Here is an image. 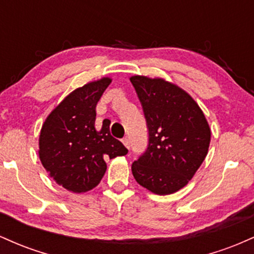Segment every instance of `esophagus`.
<instances>
[{
    "label": "esophagus",
    "instance_id": "obj_1",
    "mask_svg": "<svg viewBox=\"0 0 254 254\" xmlns=\"http://www.w3.org/2000/svg\"><path fill=\"white\" fill-rule=\"evenodd\" d=\"M122 142H123V144L125 145V147L127 148V149H129V148H130V141H129V138H127V137H125V138L122 139Z\"/></svg>",
    "mask_w": 254,
    "mask_h": 254
}]
</instances>
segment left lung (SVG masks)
Listing matches in <instances>:
<instances>
[{"mask_svg": "<svg viewBox=\"0 0 254 254\" xmlns=\"http://www.w3.org/2000/svg\"><path fill=\"white\" fill-rule=\"evenodd\" d=\"M147 119L145 153L131 166L136 182L160 196L179 191L208 154L211 131L193 98L161 77H130Z\"/></svg>", "mask_w": 254, "mask_h": 254, "instance_id": "1", "label": "left lung"}]
</instances>
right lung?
I'll return each instance as SVG.
<instances>
[{"mask_svg":"<svg viewBox=\"0 0 254 254\" xmlns=\"http://www.w3.org/2000/svg\"><path fill=\"white\" fill-rule=\"evenodd\" d=\"M110 77L92 81L72 90L51 111L39 136V159L58 185L83 193L100 183L106 159L127 154L123 143L110 133L109 119L95 127V107Z\"/></svg>","mask_w":254,"mask_h":254,"instance_id":"obj_1","label":"right lung"}]
</instances>
